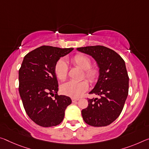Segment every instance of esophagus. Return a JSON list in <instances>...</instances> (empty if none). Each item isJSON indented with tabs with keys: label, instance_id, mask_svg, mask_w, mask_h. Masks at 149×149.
Returning <instances> with one entry per match:
<instances>
[{
	"label": "esophagus",
	"instance_id": "34e87169",
	"mask_svg": "<svg viewBox=\"0 0 149 149\" xmlns=\"http://www.w3.org/2000/svg\"><path fill=\"white\" fill-rule=\"evenodd\" d=\"M78 100H79V99H75V98H72V101L73 103L76 102V101H77Z\"/></svg>",
	"mask_w": 149,
	"mask_h": 149
}]
</instances>
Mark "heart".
<instances>
[{
	"label": "heart",
	"instance_id": "b5f03b06",
	"mask_svg": "<svg viewBox=\"0 0 149 149\" xmlns=\"http://www.w3.org/2000/svg\"><path fill=\"white\" fill-rule=\"evenodd\" d=\"M71 62L84 70L83 77L93 84L97 81L100 72L96 68H91V60L87 56L82 54H76L71 58ZM68 67L67 63L62 60H58L54 66V72L56 76L60 81H63L68 75ZM89 88V84L86 80L81 81H70L63 84L61 86V91L65 95L72 98H78L81 97Z\"/></svg>",
	"mask_w": 149,
	"mask_h": 149
}]
</instances>
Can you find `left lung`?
Wrapping results in <instances>:
<instances>
[{"label":"left lung","instance_id":"8db88e82","mask_svg":"<svg viewBox=\"0 0 149 149\" xmlns=\"http://www.w3.org/2000/svg\"><path fill=\"white\" fill-rule=\"evenodd\" d=\"M92 56L100 70L94 88L89 92L100 96L88 99V106L81 111L84 121L93 127H105L115 121L123 109L129 93V76L125 63L113 49L103 46L77 48Z\"/></svg>","mask_w":149,"mask_h":149}]
</instances>
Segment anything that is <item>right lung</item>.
I'll list each match as a JSON object with an SVG mask.
<instances>
[{"label":"right lung","mask_w":149,"mask_h":149,"mask_svg":"<svg viewBox=\"0 0 149 149\" xmlns=\"http://www.w3.org/2000/svg\"><path fill=\"white\" fill-rule=\"evenodd\" d=\"M74 48L42 46L24 56L18 72L19 93L24 108L35 123L44 127L56 126L63 121L70 97L58 95L54 66ZM54 96L55 99L52 96Z\"/></svg>","instance_id":"1"}]
</instances>
